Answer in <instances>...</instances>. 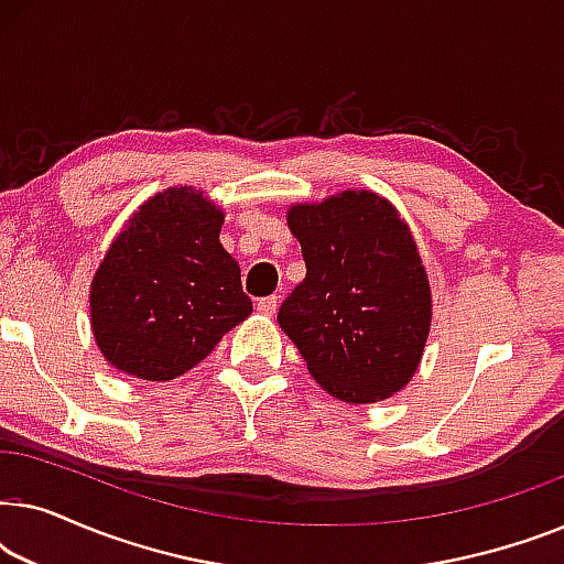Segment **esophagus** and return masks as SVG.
<instances>
[{
	"label": "esophagus",
	"mask_w": 564,
	"mask_h": 564,
	"mask_svg": "<svg viewBox=\"0 0 564 564\" xmlns=\"http://www.w3.org/2000/svg\"><path fill=\"white\" fill-rule=\"evenodd\" d=\"M276 305H280V300H276L274 295L272 297H261L259 303H257V311L269 318V315L276 313Z\"/></svg>",
	"instance_id": "obj_1"
}]
</instances>
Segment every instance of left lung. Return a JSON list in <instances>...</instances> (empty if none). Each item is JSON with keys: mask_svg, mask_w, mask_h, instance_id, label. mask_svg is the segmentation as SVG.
I'll use <instances>...</instances> for the list:
<instances>
[{"mask_svg": "<svg viewBox=\"0 0 564 564\" xmlns=\"http://www.w3.org/2000/svg\"><path fill=\"white\" fill-rule=\"evenodd\" d=\"M305 280L276 321L328 395L365 405L395 395L421 365L431 330V284L398 207L344 189L288 210Z\"/></svg>", "mask_w": 564, "mask_h": 564, "instance_id": "left-lung-1", "label": "left lung"}]
</instances>
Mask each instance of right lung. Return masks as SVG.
<instances>
[{
    "label": "right lung",
    "instance_id": "add662e5",
    "mask_svg": "<svg viewBox=\"0 0 564 564\" xmlns=\"http://www.w3.org/2000/svg\"><path fill=\"white\" fill-rule=\"evenodd\" d=\"M223 218L203 189L169 187L112 238L91 276L89 321L118 372L174 380L249 318L241 269L220 243Z\"/></svg>",
    "mask_w": 564,
    "mask_h": 564
}]
</instances>
